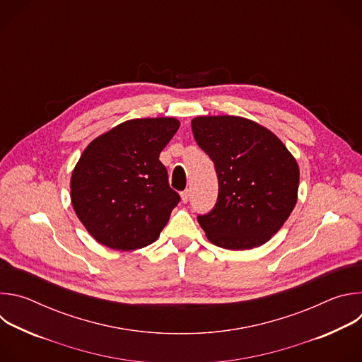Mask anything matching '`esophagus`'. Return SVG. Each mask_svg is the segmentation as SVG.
I'll use <instances>...</instances> for the list:
<instances>
[{
    "label": "esophagus",
    "instance_id": "esophagus-1",
    "mask_svg": "<svg viewBox=\"0 0 362 362\" xmlns=\"http://www.w3.org/2000/svg\"><path fill=\"white\" fill-rule=\"evenodd\" d=\"M189 196H190V192H189V189H186V190H183L182 193H180V197H182V202L183 203H187L189 202Z\"/></svg>",
    "mask_w": 362,
    "mask_h": 362
}]
</instances>
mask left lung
<instances>
[{
    "label": "left lung",
    "mask_w": 362,
    "mask_h": 362,
    "mask_svg": "<svg viewBox=\"0 0 362 362\" xmlns=\"http://www.w3.org/2000/svg\"><path fill=\"white\" fill-rule=\"evenodd\" d=\"M192 132L219 180L215 208L197 216L206 238L232 250L267 243L296 204L299 168L291 151L271 130L245 117L199 116Z\"/></svg>",
    "instance_id": "8db88e82"
}]
</instances>
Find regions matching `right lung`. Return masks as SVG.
Listing matches in <instances>:
<instances>
[{"label": "right lung", "mask_w": 362, "mask_h": 362, "mask_svg": "<svg viewBox=\"0 0 362 362\" xmlns=\"http://www.w3.org/2000/svg\"><path fill=\"white\" fill-rule=\"evenodd\" d=\"M179 126L175 117L133 119L84 148L70 194L77 218L98 243L134 250L159 238L180 200L159 160Z\"/></svg>", "instance_id": "right-lung-1"}]
</instances>
